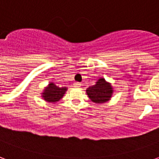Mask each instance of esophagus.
Masks as SVG:
<instances>
[{"mask_svg":"<svg viewBox=\"0 0 159 159\" xmlns=\"http://www.w3.org/2000/svg\"><path fill=\"white\" fill-rule=\"evenodd\" d=\"M81 86H82V84H81V83H79V82H75L74 83L75 88H80Z\"/></svg>","mask_w":159,"mask_h":159,"instance_id":"1","label":"esophagus"}]
</instances>
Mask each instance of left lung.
<instances>
[{"instance_id": "obj_1", "label": "left lung", "mask_w": 159, "mask_h": 159, "mask_svg": "<svg viewBox=\"0 0 159 159\" xmlns=\"http://www.w3.org/2000/svg\"><path fill=\"white\" fill-rule=\"evenodd\" d=\"M86 91L88 98L95 103H104L108 102L113 93L111 83L102 77L99 78L95 85L89 87Z\"/></svg>"}]
</instances>
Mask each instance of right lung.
I'll list each match as a JSON object with an SVG mask.
<instances>
[{"mask_svg": "<svg viewBox=\"0 0 159 159\" xmlns=\"http://www.w3.org/2000/svg\"><path fill=\"white\" fill-rule=\"evenodd\" d=\"M66 90H67L66 87L59 88L53 82H51L50 84H48L47 88H45L44 92L42 93V98L45 101L48 102H56L61 99Z\"/></svg>", "mask_w": 159, "mask_h": 159, "instance_id": "add662e5", "label": "right lung"}]
</instances>
